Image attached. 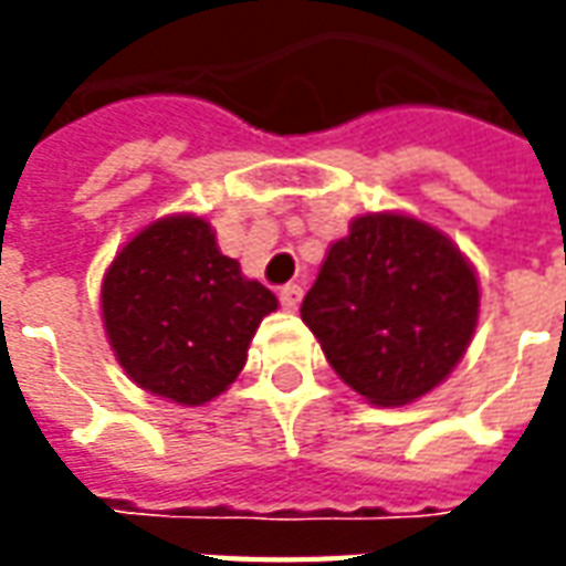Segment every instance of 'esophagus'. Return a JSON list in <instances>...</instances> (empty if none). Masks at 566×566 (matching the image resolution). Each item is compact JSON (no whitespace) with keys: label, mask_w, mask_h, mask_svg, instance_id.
Instances as JSON below:
<instances>
[{"label":"esophagus","mask_w":566,"mask_h":566,"mask_svg":"<svg viewBox=\"0 0 566 566\" xmlns=\"http://www.w3.org/2000/svg\"><path fill=\"white\" fill-rule=\"evenodd\" d=\"M279 300H282L284 308H291V312H294V308L300 306V300H303V287H300V284H284Z\"/></svg>","instance_id":"esophagus-1"}]
</instances>
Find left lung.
I'll return each instance as SVG.
<instances>
[{
    "mask_svg": "<svg viewBox=\"0 0 566 566\" xmlns=\"http://www.w3.org/2000/svg\"><path fill=\"white\" fill-rule=\"evenodd\" d=\"M479 300L473 263L442 230L406 211H369L327 248L300 315L352 391L406 406L467 355Z\"/></svg>",
    "mask_w": 566,
    "mask_h": 566,
    "instance_id": "obj_1",
    "label": "left lung"
}]
</instances>
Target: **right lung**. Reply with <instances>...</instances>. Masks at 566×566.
Masks as SVG:
<instances>
[{
    "label": "right lung",
    "mask_w": 566,
    "mask_h": 566,
    "mask_svg": "<svg viewBox=\"0 0 566 566\" xmlns=\"http://www.w3.org/2000/svg\"><path fill=\"white\" fill-rule=\"evenodd\" d=\"M99 306L117 364L142 391L206 406L242 373L279 300L221 254L206 218L181 211L150 221L117 251Z\"/></svg>",
    "instance_id": "add662e5"
}]
</instances>
